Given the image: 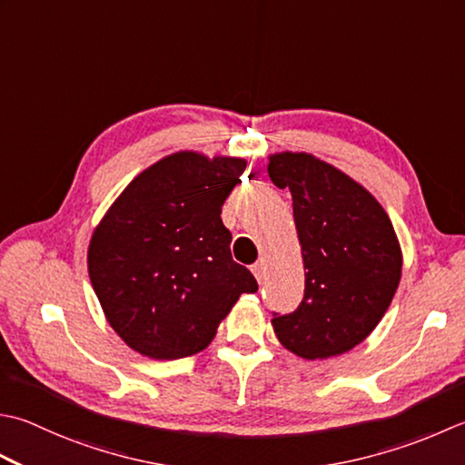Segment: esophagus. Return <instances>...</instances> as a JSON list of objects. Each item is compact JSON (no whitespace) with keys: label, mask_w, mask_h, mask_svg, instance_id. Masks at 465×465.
Masks as SVG:
<instances>
[{"label":"esophagus","mask_w":465,"mask_h":465,"mask_svg":"<svg viewBox=\"0 0 465 465\" xmlns=\"http://www.w3.org/2000/svg\"><path fill=\"white\" fill-rule=\"evenodd\" d=\"M252 272H253V276H256V280H258L260 284H262L263 276H266V263H263V260H260V262L253 263V266H252Z\"/></svg>","instance_id":"esophagus-1"}]
</instances>
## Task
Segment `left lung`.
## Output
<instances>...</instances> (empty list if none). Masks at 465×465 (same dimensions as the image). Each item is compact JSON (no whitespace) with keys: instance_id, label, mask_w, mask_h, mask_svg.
Listing matches in <instances>:
<instances>
[{"instance_id":"8db88e82","label":"left lung","mask_w":465,"mask_h":465,"mask_svg":"<svg viewBox=\"0 0 465 465\" xmlns=\"http://www.w3.org/2000/svg\"><path fill=\"white\" fill-rule=\"evenodd\" d=\"M272 183L292 195L304 298L272 324L308 361L357 347L387 312L401 280V248L385 209L342 171L306 153L270 157Z\"/></svg>"}]
</instances>
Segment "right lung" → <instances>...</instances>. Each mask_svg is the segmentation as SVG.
I'll use <instances>...</instances> for the list:
<instances>
[{
  "mask_svg": "<svg viewBox=\"0 0 465 465\" xmlns=\"http://www.w3.org/2000/svg\"><path fill=\"white\" fill-rule=\"evenodd\" d=\"M243 159L175 153L134 177L88 245V274L116 334L144 357H191L242 294L258 290L232 260L222 205Z\"/></svg>",
  "mask_w": 465,
  "mask_h": 465,
  "instance_id": "right-lung-1",
  "label": "right lung"
}]
</instances>
